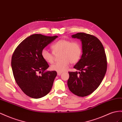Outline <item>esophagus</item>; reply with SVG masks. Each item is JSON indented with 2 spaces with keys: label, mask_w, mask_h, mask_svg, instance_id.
I'll use <instances>...</instances> for the list:
<instances>
[{
  "label": "esophagus",
  "mask_w": 122,
  "mask_h": 122,
  "mask_svg": "<svg viewBox=\"0 0 122 122\" xmlns=\"http://www.w3.org/2000/svg\"><path fill=\"white\" fill-rule=\"evenodd\" d=\"M62 73V72H59V71H58V72H57V75H58V76H60V75H61Z\"/></svg>",
  "instance_id": "34e87169"
}]
</instances>
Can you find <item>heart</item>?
<instances>
[{"instance_id": "b5f03b06", "label": "heart", "mask_w": 122, "mask_h": 122, "mask_svg": "<svg viewBox=\"0 0 122 122\" xmlns=\"http://www.w3.org/2000/svg\"><path fill=\"white\" fill-rule=\"evenodd\" d=\"M51 48L55 55L60 54V61L52 64L51 70L59 72L66 70L70 62L75 63L79 60L82 54V48L79 43L72 42L70 40L62 39L54 44ZM42 58L48 63H52L54 61V55L48 50L43 49L41 52Z\"/></svg>"}]
</instances>
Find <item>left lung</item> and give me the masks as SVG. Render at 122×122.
<instances>
[{
	"instance_id": "1",
	"label": "left lung",
	"mask_w": 122,
	"mask_h": 122,
	"mask_svg": "<svg viewBox=\"0 0 122 122\" xmlns=\"http://www.w3.org/2000/svg\"><path fill=\"white\" fill-rule=\"evenodd\" d=\"M79 39L82 44V54L74 66L79 71L68 72L67 86L75 95L84 97L97 89L107 71V58L101 42L95 36L85 33L71 36Z\"/></svg>"
}]
</instances>
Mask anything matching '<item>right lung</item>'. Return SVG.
<instances>
[{
    "instance_id": "obj_1",
    "label": "right lung",
    "mask_w": 122,
    "mask_h": 122,
    "mask_svg": "<svg viewBox=\"0 0 122 122\" xmlns=\"http://www.w3.org/2000/svg\"><path fill=\"white\" fill-rule=\"evenodd\" d=\"M58 36L34 34L21 42L12 57L11 66L16 82L23 92L30 97L40 98L51 91L57 73L44 72L49 67L41 52ZM41 74L39 76L38 73Z\"/></svg>"
}]
</instances>
